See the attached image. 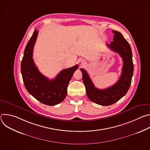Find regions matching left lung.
<instances>
[{
    "mask_svg": "<svg viewBox=\"0 0 150 150\" xmlns=\"http://www.w3.org/2000/svg\"><path fill=\"white\" fill-rule=\"evenodd\" d=\"M115 34L113 41L107 44L112 50L117 53L123 60L122 72L118 81L112 86L104 90L98 89L94 85L87 71L81 68L82 80L88 98L101 105H110L119 101L129 90L134 73L132 50L129 44L122 34L112 31Z\"/></svg>",
    "mask_w": 150,
    "mask_h": 150,
    "instance_id": "8db88e82",
    "label": "left lung"
}]
</instances>
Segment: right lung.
Listing matches in <instances>:
<instances>
[{
	"mask_svg": "<svg viewBox=\"0 0 150 150\" xmlns=\"http://www.w3.org/2000/svg\"><path fill=\"white\" fill-rule=\"evenodd\" d=\"M38 33L37 30H34L26 46L21 62V74L25 87L32 96L45 104L54 105L65 98L69 82L78 66L62 70L52 80L41 74L33 59Z\"/></svg>",
	"mask_w": 150,
	"mask_h": 150,
	"instance_id": "add662e5",
	"label": "right lung"
}]
</instances>
